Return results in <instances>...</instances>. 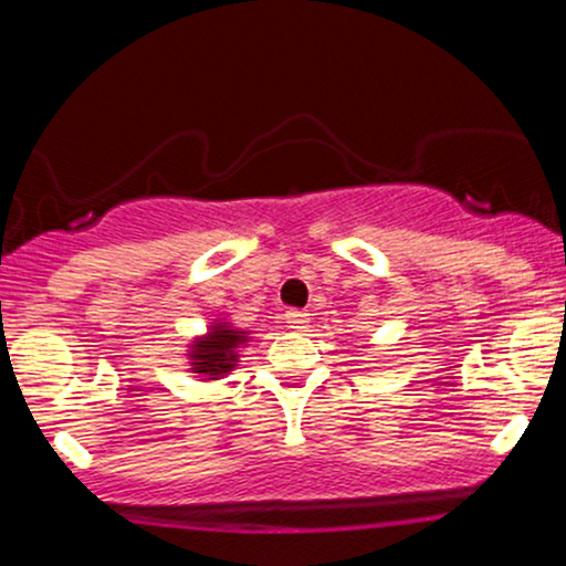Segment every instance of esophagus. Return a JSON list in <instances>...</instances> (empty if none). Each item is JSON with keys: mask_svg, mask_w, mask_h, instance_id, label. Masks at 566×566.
I'll return each instance as SVG.
<instances>
[{"mask_svg": "<svg viewBox=\"0 0 566 566\" xmlns=\"http://www.w3.org/2000/svg\"><path fill=\"white\" fill-rule=\"evenodd\" d=\"M284 322H287L290 329H295V333H301V329L308 327L311 316L305 314V311H301V308H290L287 314H284Z\"/></svg>", "mask_w": 566, "mask_h": 566, "instance_id": "esophagus-1", "label": "esophagus"}]
</instances>
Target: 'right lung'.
Instances as JSON below:
<instances>
[{
    "label": "right lung",
    "mask_w": 566,
    "mask_h": 566,
    "mask_svg": "<svg viewBox=\"0 0 566 566\" xmlns=\"http://www.w3.org/2000/svg\"><path fill=\"white\" fill-rule=\"evenodd\" d=\"M242 340H244V335L233 333V329H226V327L212 329L205 340L193 343V350H191L193 373L210 375V378L212 375L231 373L233 361H237L233 348H237Z\"/></svg>",
    "instance_id": "add662e5"
}]
</instances>
